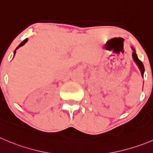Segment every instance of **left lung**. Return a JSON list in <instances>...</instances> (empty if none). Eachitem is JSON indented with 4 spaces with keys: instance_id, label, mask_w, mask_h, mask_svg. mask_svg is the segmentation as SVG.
Listing matches in <instances>:
<instances>
[{
    "instance_id": "left-lung-1",
    "label": "left lung",
    "mask_w": 153,
    "mask_h": 153,
    "mask_svg": "<svg viewBox=\"0 0 153 153\" xmlns=\"http://www.w3.org/2000/svg\"><path fill=\"white\" fill-rule=\"evenodd\" d=\"M132 49H133V51H134V52H133V54H132L133 59H134V60L135 61V63H137V65L138 66L139 69H140V72H141L142 76H143V72H144V66H143V63H142V62L139 60L138 57H137V54L135 53V50H134L133 48H132Z\"/></svg>"
}]
</instances>
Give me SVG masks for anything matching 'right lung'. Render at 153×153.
Listing matches in <instances>:
<instances>
[{
	"instance_id": "right-lung-1",
	"label": "right lung",
	"mask_w": 153,
	"mask_h": 153,
	"mask_svg": "<svg viewBox=\"0 0 153 153\" xmlns=\"http://www.w3.org/2000/svg\"><path fill=\"white\" fill-rule=\"evenodd\" d=\"M27 39H25V40L23 41V42H21V43L19 44V46H18L17 48H16V50H17L18 48H19V47H21V46H22V45H25V42H27ZM15 54H16V51H14V55H15Z\"/></svg>"
}]
</instances>
